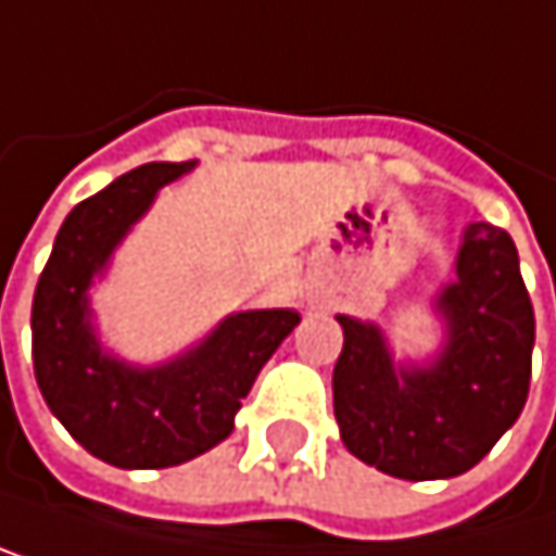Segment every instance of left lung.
Wrapping results in <instances>:
<instances>
[{
  "instance_id": "left-lung-1",
  "label": "left lung",
  "mask_w": 556,
  "mask_h": 556,
  "mask_svg": "<svg viewBox=\"0 0 556 556\" xmlns=\"http://www.w3.org/2000/svg\"><path fill=\"white\" fill-rule=\"evenodd\" d=\"M443 345L426 362L395 358L382 325L336 315V422L352 456L399 480H450L493 450L530 389L533 308L517 248L486 220L466 224L456 278L432 299Z\"/></svg>"
}]
</instances>
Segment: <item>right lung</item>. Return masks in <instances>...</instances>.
<instances>
[{
	"label": "right lung",
	"instance_id": "1",
	"mask_svg": "<svg viewBox=\"0 0 556 556\" xmlns=\"http://www.w3.org/2000/svg\"><path fill=\"white\" fill-rule=\"evenodd\" d=\"M187 164H143L76 204L56 235L33 299V369L70 437L119 470H164L194 459L235 429L241 399L302 321L294 308L224 315L180 355L140 366L103 345L90 288L134 224Z\"/></svg>",
	"mask_w": 556,
	"mask_h": 556
}]
</instances>
